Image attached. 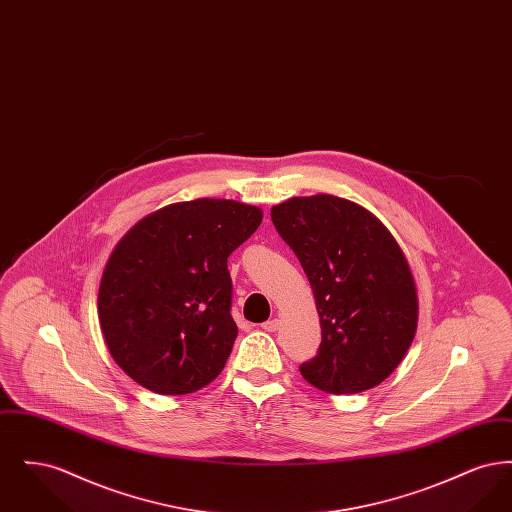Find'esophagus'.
<instances>
[{
    "mask_svg": "<svg viewBox=\"0 0 512 512\" xmlns=\"http://www.w3.org/2000/svg\"><path fill=\"white\" fill-rule=\"evenodd\" d=\"M278 328H280V320L278 318H272V320L263 322V330H267V332H276Z\"/></svg>",
    "mask_w": 512,
    "mask_h": 512,
    "instance_id": "obj_1",
    "label": "esophagus"
}]
</instances>
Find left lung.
Returning a JSON list of instances; mask_svg holds the SVG:
<instances>
[{"label":"left lung","mask_w":512,"mask_h":512,"mask_svg":"<svg viewBox=\"0 0 512 512\" xmlns=\"http://www.w3.org/2000/svg\"><path fill=\"white\" fill-rule=\"evenodd\" d=\"M270 217L313 288L322 341L301 376L326 393L382 384L416 334L418 297L403 249L386 224L338 195L292 197Z\"/></svg>","instance_id":"left-lung-1"}]
</instances>
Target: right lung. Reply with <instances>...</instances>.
<instances>
[{
    "instance_id": "right-lung-1",
    "label": "right lung",
    "mask_w": 512,
    "mask_h": 512,
    "mask_svg": "<svg viewBox=\"0 0 512 512\" xmlns=\"http://www.w3.org/2000/svg\"><path fill=\"white\" fill-rule=\"evenodd\" d=\"M261 220L255 205L201 197L157 209L122 236L101 274L98 317L134 382L184 395L219 376L238 336L226 263Z\"/></svg>"
}]
</instances>
